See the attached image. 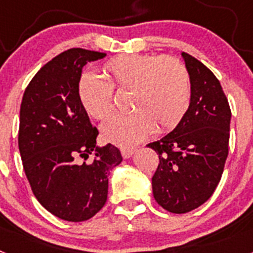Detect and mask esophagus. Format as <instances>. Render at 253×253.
Returning <instances> with one entry per match:
<instances>
[{
    "instance_id": "1",
    "label": "esophagus",
    "mask_w": 253,
    "mask_h": 253,
    "mask_svg": "<svg viewBox=\"0 0 253 253\" xmlns=\"http://www.w3.org/2000/svg\"><path fill=\"white\" fill-rule=\"evenodd\" d=\"M134 152H135V149H134V148H123L122 149L123 158H125V160H128V158H130L131 156H133Z\"/></svg>"
}]
</instances>
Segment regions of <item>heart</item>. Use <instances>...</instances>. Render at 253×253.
I'll list each match as a JSON object with an SVG mask.
<instances>
[{
	"label": "heart",
	"mask_w": 253,
	"mask_h": 253,
	"mask_svg": "<svg viewBox=\"0 0 253 253\" xmlns=\"http://www.w3.org/2000/svg\"><path fill=\"white\" fill-rule=\"evenodd\" d=\"M101 80L84 73L78 81V99L93 119H105L114 109L113 90L129 92L131 113L115 115L102 124L105 140L119 147H133L156 128L157 133L173 129L190 104L187 68L175 57L122 54L102 67Z\"/></svg>",
	"instance_id": "heart-1"
}]
</instances>
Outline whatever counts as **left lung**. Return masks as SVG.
Segmentation results:
<instances>
[{
  "label": "left lung",
  "mask_w": 253,
  "mask_h": 253,
  "mask_svg": "<svg viewBox=\"0 0 253 253\" xmlns=\"http://www.w3.org/2000/svg\"><path fill=\"white\" fill-rule=\"evenodd\" d=\"M190 77V105L171 133L149 143L160 157L152 177L156 202L184 214L204 204L222 177L228 156L231 109L220 82L193 55L181 53Z\"/></svg>",
  "instance_id": "obj_1"
}]
</instances>
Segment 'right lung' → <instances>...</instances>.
I'll return each mask as SVG.
<instances>
[{
    "mask_svg": "<svg viewBox=\"0 0 253 253\" xmlns=\"http://www.w3.org/2000/svg\"><path fill=\"white\" fill-rule=\"evenodd\" d=\"M105 57L68 49L40 68L22 96L19 149L24 171L38 202L67 222H84L101 210L110 171L123 161L113 144H96L99 131L78 99L82 68ZM91 153L92 163L77 162Z\"/></svg>",
    "mask_w": 253,
    "mask_h": 253,
    "instance_id": "right-lung-1",
    "label": "right lung"
}]
</instances>
